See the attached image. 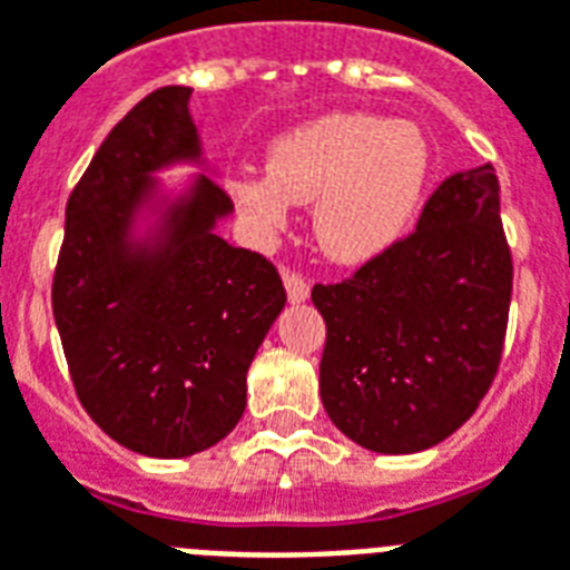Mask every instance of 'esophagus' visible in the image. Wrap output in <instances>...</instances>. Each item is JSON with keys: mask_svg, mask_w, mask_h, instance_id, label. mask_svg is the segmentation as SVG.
Listing matches in <instances>:
<instances>
[{"mask_svg": "<svg viewBox=\"0 0 570 570\" xmlns=\"http://www.w3.org/2000/svg\"><path fill=\"white\" fill-rule=\"evenodd\" d=\"M285 291H288L291 303H306L308 299V282L303 276L285 273Z\"/></svg>", "mask_w": 570, "mask_h": 570, "instance_id": "34e87169", "label": "esophagus"}]
</instances>
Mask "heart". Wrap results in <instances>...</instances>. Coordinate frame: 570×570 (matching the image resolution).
Segmentation results:
<instances>
[{
	"label": "heart",
	"mask_w": 570,
	"mask_h": 570,
	"mask_svg": "<svg viewBox=\"0 0 570 570\" xmlns=\"http://www.w3.org/2000/svg\"><path fill=\"white\" fill-rule=\"evenodd\" d=\"M431 175V145L413 121L330 112L267 148V175L237 171L232 202L255 235L288 228L291 205L312 207L317 249L356 267L386 253L413 223Z\"/></svg>",
	"instance_id": "1"
}]
</instances>
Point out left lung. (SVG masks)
<instances>
[{
	"mask_svg": "<svg viewBox=\"0 0 570 570\" xmlns=\"http://www.w3.org/2000/svg\"><path fill=\"white\" fill-rule=\"evenodd\" d=\"M326 324L321 401L363 449L413 454L473 416L500 365L511 303L491 163L434 189L416 232L338 285H315Z\"/></svg>",
	"mask_w": 570,
	"mask_h": 570,
	"instance_id": "8db88e82",
	"label": "left lung"
}]
</instances>
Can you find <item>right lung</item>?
Segmentation results:
<instances>
[{
	"mask_svg": "<svg viewBox=\"0 0 570 570\" xmlns=\"http://www.w3.org/2000/svg\"><path fill=\"white\" fill-rule=\"evenodd\" d=\"M189 95L157 88L106 136L70 193L52 279L82 407L148 458H189L232 434L246 372L285 308L276 267L216 235L235 205L202 151ZM178 165L194 175L159 178Z\"/></svg>",
	"mask_w": 570,
	"mask_h": 570,
	"instance_id": "1",
	"label": "right lung"
}]
</instances>
